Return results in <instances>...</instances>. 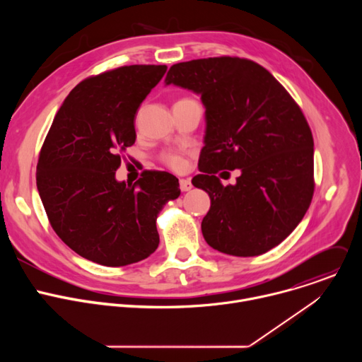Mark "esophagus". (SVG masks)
Listing matches in <instances>:
<instances>
[{"label":"esophagus","instance_id":"obj_1","mask_svg":"<svg viewBox=\"0 0 362 362\" xmlns=\"http://www.w3.org/2000/svg\"><path fill=\"white\" fill-rule=\"evenodd\" d=\"M179 187H180L182 192H189L193 187V185H192V182L189 179H180Z\"/></svg>","mask_w":362,"mask_h":362}]
</instances>
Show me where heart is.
Wrapping results in <instances>:
<instances>
[{
  "label": "heart",
  "mask_w": 362,
  "mask_h": 362,
  "mask_svg": "<svg viewBox=\"0 0 362 362\" xmlns=\"http://www.w3.org/2000/svg\"><path fill=\"white\" fill-rule=\"evenodd\" d=\"M163 160L168 166H170L172 169H182L185 165L183 158L180 154H177L176 151H168L163 154Z\"/></svg>",
  "instance_id": "1"
}]
</instances>
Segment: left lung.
<instances>
[{
  "label": "left lung",
  "mask_w": 362,
  "mask_h": 362,
  "mask_svg": "<svg viewBox=\"0 0 362 362\" xmlns=\"http://www.w3.org/2000/svg\"><path fill=\"white\" fill-rule=\"evenodd\" d=\"M165 83L199 94L206 109L200 175L192 180L211 197L204 240L233 256L279 245L305 216L315 186L314 139L295 100L267 69L239 57L173 64ZM235 168L237 185L223 187L216 173Z\"/></svg>",
  "instance_id": "1"
}]
</instances>
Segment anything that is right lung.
<instances>
[{"mask_svg": "<svg viewBox=\"0 0 362 362\" xmlns=\"http://www.w3.org/2000/svg\"><path fill=\"white\" fill-rule=\"evenodd\" d=\"M166 66H124L78 83L44 140L37 189L59 238L86 259L126 267L159 246L156 219L180 194L168 172L146 170L136 183L116 180L120 151L134 144L141 101Z\"/></svg>", "mask_w": 362, "mask_h": 362, "instance_id": "obj_1", "label": "right lung"}]
</instances>
